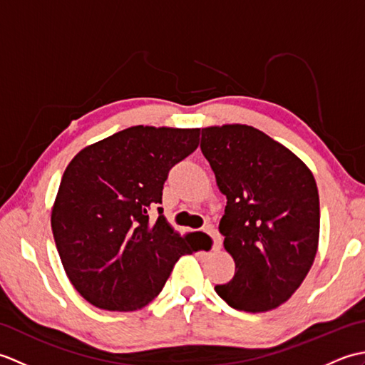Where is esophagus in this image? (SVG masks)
<instances>
[{"instance_id":"esophagus-1","label":"esophagus","mask_w":365,"mask_h":365,"mask_svg":"<svg viewBox=\"0 0 365 365\" xmlns=\"http://www.w3.org/2000/svg\"><path fill=\"white\" fill-rule=\"evenodd\" d=\"M204 232L207 235H210L213 240V250H220L221 247V235L218 234V230H216L213 226H205Z\"/></svg>"}]
</instances>
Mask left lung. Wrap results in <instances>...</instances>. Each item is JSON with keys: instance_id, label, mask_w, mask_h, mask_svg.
Returning <instances> with one entry per match:
<instances>
[{"instance_id": "8db88e82", "label": "left lung", "mask_w": 365, "mask_h": 365, "mask_svg": "<svg viewBox=\"0 0 365 365\" xmlns=\"http://www.w3.org/2000/svg\"><path fill=\"white\" fill-rule=\"evenodd\" d=\"M200 150L227 197L220 232L235 262L232 281L215 290L237 311H271L297 292L314 263L315 178L297 155L250 125L202 128Z\"/></svg>"}]
</instances>
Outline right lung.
<instances>
[{
  "label": "right lung",
  "mask_w": 365,
  "mask_h": 365,
  "mask_svg": "<svg viewBox=\"0 0 365 365\" xmlns=\"http://www.w3.org/2000/svg\"><path fill=\"white\" fill-rule=\"evenodd\" d=\"M199 128L130 127L84 147L68 163L51 210L67 277L105 311L141 309L165 287L175 262L197 251L169 226L161 204L169 170L197 149Z\"/></svg>",
  "instance_id": "add662e5"
}]
</instances>
